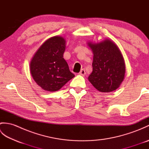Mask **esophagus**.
<instances>
[{"label": "esophagus", "mask_w": 149, "mask_h": 149, "mask_svg": "<svg viewBox=\"0 0 149 149\" xmlns=\"http://www.w3.org/2000/svg\"><path fill=\"white\" fill-rule=\"evenodd\" d=\"M79 74L81 75H83V76H84V75H85V74H86V72H85L84 69H81L80 72L79 73Z\"/></svg>", "instance_id": "obj_1"}]
</instances>
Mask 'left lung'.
Masks as SVG:
<instances>
[{
  "label": "left lung",
  "mask_w": 149,
  "mask_h": 149,
  "mask_svg": "<svg viewBox=\"0 0 149 149\" xmlns=\"http://www.w3.org/2000/svg\"><path fill=\"white\" fill-rule=\"evenodd\" d=\"M88 44L93 53V71L88 80L100 92L115 91L122 83L125 73L124 59L118 46L109 39Z\"/></svg>",
  "instance_id": "left-lung-1"
}]
</instances>
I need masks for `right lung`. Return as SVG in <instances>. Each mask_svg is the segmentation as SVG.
I'll list each match as a JSON object with an SVG mask.
<instances>
[{"mask_svg": "<svg viewBox=\"0 0 149 149\" xmlns=\"http://www.w3.org/2000/svg\"><path fill=\"white\" fill-rule=\"evenodd\" d=\"M65 48L63 37L53 36L42 44L31 59V75L43 90L58 91L75 77L63 58Z\"/></svg>", "mask_w": 149, "mask_h": 149, "instance_id": "add662e5", "label": "right lung"}]
</instances>
